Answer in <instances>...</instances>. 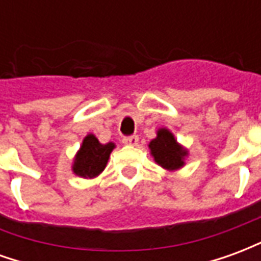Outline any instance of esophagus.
Here are the masks:
<instances>
[{
  "mask_svg": "<svg viewBox=\"0 0 261 261\" xmlns=\"http://www.w3.org/2000/svg\"><path fill=\"white\" fill-rule=\"evenodd\" d=\"M123 144H124V145H130V147H136L137 144H138V137H124V138H123Z\"/></svg>",
  "mask_w": 261,
  "mask_h": 261,
  "instance_id": "1",
  "label": "esophagus"
}]
</instances>
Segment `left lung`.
Masks as SVG:
<instances>
[{
    "label": "left lung",
    "instance_id": "1",
    "mask_svg": "<svg viewBox=\"0 0 261 261\" xmlns=\"http://www.w3.org/2000/svg\"><path fill=\"white\" fill-rule=\"evenodd\" d=\"M148 147L153 161L164 169L175 172L186 165L189 149L179 144L173 133L166 127L158 128L156 137L148 144Z\"/></svg>",
    "mask_w": 261,
    "mask_h": 261
}]
</instances>
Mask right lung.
<instances>
[{
	"label": "right lung",
	"instance_id": "right-lung-1",
	"mask_svg": "<svg viewBox=\"0 0 261 261\" xmlns=\"http://www.w3.org/2000/svg\"><path fill=\"white\" fill-rule=\"evenodd\" d=\"M114 148V142L102 144L93 134H86L72 161L71 169L74 175L84 179H93L100 175L106 168Z\"/></svg>",
	"mask_w": 261,
	"mask_h": 261
}]
</instances>
